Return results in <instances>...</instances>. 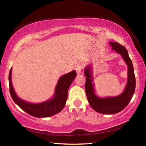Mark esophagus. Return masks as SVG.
<instances>
[{
  "label": "esophagus",
  "instance_id": "obj_1",
  "mask_svg": "<svg viewBox=\"0 0 146 146\" xmlns=\"http://www.w3.org/2000/svg\"><path fill=\"white\" fill-rule=\"evenodd\" d=\"M75 70L78 75H80V74L82 73V65H80V64H77V65H76L75 67Z\"/></svg>",
  "mask_w": 146,
  "mask_h": 146
}]
</instances>
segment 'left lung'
I'll use <instances>...</instances> for the list:
<instances>
[{"mask_svg":"<svg viewBox=\"0 0 146 146\" xmlns=\"http://www.w3.org/2000/svg\"><path fill=\"white\" fill-rule=\"evenodd\" d=\"M110 44L112 46V49L120 54L127 65V82L123 93L115 97H98L94 91L91 66H88L84 70L86 76L85 90L89 104L97 112L108 115L117 113L126 107L135 93L136 86L134 68L126 48L118 42H110Z\"/></svg>","mask_w":146,"mask_h":146,"instance_id":"8db88e82","label":"left lung"}]
</instances>
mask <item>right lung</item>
Listing matches in <instances>:
<instances>
[{
  "label": "right lung",
  "mask_w": 146,
  "mask_h": 146,
  "mask_svg": "<svg viewBox=\"0 0 146 146\" xmlns=\"http://www.w3.org/2000/svg\"><path fill=\"white\" fill-rule=\"evenodd\" d=\"M11 72L12 68L9 73V92L12 99L26 113L37 118L51 117L62 110L68 98V89L76 76V71L73 70L60 76L51 99L39 104H31L21 99L15 92L11 83Z\"/></svg>",
  "instance_id": "1"
}]
</instances>
